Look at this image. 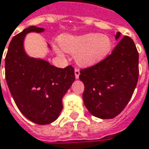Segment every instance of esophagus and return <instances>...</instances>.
<instances>
[{
  "mask_svg": "<svg viewBox=\"0 0 149 149\" xmlns=\"http://www.w3.org/2000/svg\"><path fill=\"white\" fill-rule=\"evenodd\" d=\"M79 76H80V70L78 68H75V77L77 79H78Z\"/></svg>",
  "mask_w": 149,
  "mask_h": 149,
  "instance_id": "obj_1",
  "label": "esophagus"
}]
</instances>
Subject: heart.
Returning a JSON list of instances; mask_svg holds the SVG:
<instances>
[{"instance_id":"1","label":"heart","mask_w":149,"mask_h":149,"mask_svg":"<svg viewBox=\"0 0 149 149\" xmlns=\"http://www.w3.org/2000/svg\"><path fill=\"white\" fill-rule=\"evenodd\" d=\"M60 45L65 52L75 54V60L81 66H90L107 56L111 49V38L99 34L81 36H63Z\"/></svg>"}]
</instances>
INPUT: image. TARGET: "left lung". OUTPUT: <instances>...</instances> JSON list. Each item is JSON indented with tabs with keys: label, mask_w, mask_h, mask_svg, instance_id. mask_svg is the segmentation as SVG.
Returning a JSON list of instances; mask_svg holds the SVG:
<instances>
[{
	"label": "left lung",
	"mask_w": 149,
	"mask_h": 149,
	"mask_svg": "<svg viewBox=\"0 0 149 149\" xmlns=\"http://www.w3.org/2000/svg\"><path fill=\"white\" fill-rule=\"evenodd\" d=\"M120 35L116 33V40ZM80 72L85 85L83 101L89 113L102 119L116 117L132 98L138 82L139 53L135 42L124 36L111 55Z\"/></svg>",
	"instance_id": "left-lung-1"
}]
</instances>
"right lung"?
Instances as JSON below:
<instances>
[{"label": "right lung", "instance_id": "1", "mask_svg": "<svg viewBox=\"0 0 149 149\" xmlns=\"http://www.w3.org/2000/svg\"><path fill=\"white\" fill-rule=\"evenodd\" d=\"M42 31L43 28L32 26L15 35L5 61L6 82L17 107L26 118L39 125L56 120L63 109L62 98L75 81L71 65L60 68L26 53V35Z\"/></svg>", "mask_w": 149, "mask_h": 149}]
</instances>
